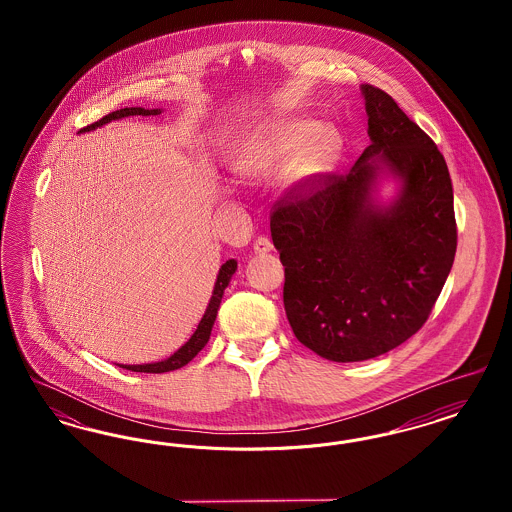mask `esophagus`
I'll return each instance as SVG.
<instances>
[{"label":"esophagus","instance_id":"34e87169","mask_svg":"<svg viewBox=\"0 0 512 512\" xmlns=\"http://www.w3.org/2000/svg\"><path fill=\"white\" fill-rule=\"evenodd\" d=\"M253 251L255 253H259V255H263V253H268V251H272V242L268 240V238H257L255 240V244H253Z\"/></svg>","mask_w":512,"mask_h":512}]
</instances>
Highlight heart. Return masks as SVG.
<instances>
[{"mask_svg": "<svg viewBox=\"0 0 512 512\" xmlns=\"http://www.w3.org/2000/svg\"><path fill=\"white\" fill-rule=\"evenodd\" d=\"M341 134L332 124L284 119L253 132L234 157L245 178H270L288 171L295 184H313L340 159Z\"/></svg>", "mask_w": 512, "mask_h": 512, "instance_id": "1", "label": "heart"}]
</instances>
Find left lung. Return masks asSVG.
I'll use <instances>...</instances> for the list:
<instances>
[{"label": "left lung", "mask_w": 512, "mask_h": 512, "mask_svg": "<svg viewBox=\"0 0 512 512\" xmlns=\"http://www.w3.org/2000/svg\"><path fill=\"white\" fill-rule=\"evenodd\" d=\"M361 94L370 146L347 174L290 192L270 217L293 334L336 363L374 359L414 336L457 251L438 146L384 90L363 84ZM386 177L398 184L390 202L377 197Z\"/></svg>", "instance_id": "left-lung-1"}]
</instances>
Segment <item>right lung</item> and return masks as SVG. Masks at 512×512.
I'll use <instances>...</instances> for the list:
<instances>
[{"mask_svg": "<svg viewBox=\"0 0 512 512\" xmlns=\"http://www.w3.org/2000/svg\"><path fill=\"white\" fill-rule=\"evenodd\" d=\"M163 109H144V107H124L119 111H113L109 115H105L101 121L94 122L86 128H82L80 132H92L99 126L107 124L111 121H119L124 117H134V115H142V117H149V115H159ZM238 268V261L234 259H228L222 267L219 268V274H217V282H215V288H213V295H211V301L203 313V317L199 320L197 328H195L192 338L186 341L178 351H174L169 359L165 361H159V363H147V365H119L121 368L126 370H132V372H149V374H161V372H171L176 368H182L184 365H188L195 355L205 347V343L209 341L211 336V330H213V324H215V318L219 313L220 301H222V295L224 290L228 288L234 272Z\"/></svg>", "mask_w": 512, "mask_h": 512, "instance_id": "right-lung-1", "label": "right lung"}]
</instances>
